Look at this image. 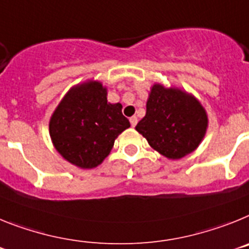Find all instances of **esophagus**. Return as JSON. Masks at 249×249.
Segmentation results:
<instances>
[{
  "label": "esophagus",
  "mask_w": 249,
  "mask_h": 249,
  "mask_svg": "<svg viewBox=\"0 0 249 249\" xmlns=\"http://www.w3.org/2000/svg\"><path fill=\"white\" fill-rule=\"evenodd\" d=\"M130 124H131V126H135V125L138 124V118H137V116H131V118H130Z\"/></svg>",
  "instance_id": "34e87169"
}]
</instances>
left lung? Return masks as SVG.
Here are the masks:
<instances>
[{
	"instance_id": "obj_1",
	"label": "left lung",
	"mask_w": 249,
	"mask_h": 249,
	"mask_svg": "<svg viewBox=\"0 0 249 249\" xmlns=\"http://www.w3.org/2000/svg\"><path fill=\"white\" fill-rule=\"evenodd\" d=\"M207 125L205 110L196 99L155 84L146 101L145 116L135 129L161 155L180 159L199 145Z\"/></svg>"
}]
</instances>
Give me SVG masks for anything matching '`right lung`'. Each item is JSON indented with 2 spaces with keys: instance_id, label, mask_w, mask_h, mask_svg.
Here are the masks:
<instances>
[{
  "instance_id": "1",
  "label": "right lung",
  "mask_w": 249,
  "mask_h": 249,
  "mask_svg": "<svg viewBox=\"0 0 249 249\" xmlns=\"http://www.w3.org/2000/svg\"><path fill=\"white\" fill-rule=\"evenodd\" d=\"M122 104H110L98 81L75 86L50 120V135L60 154L73 165L95 168L109 155L120 133L130 126Z\"/></svg>"
}]
</instances>
